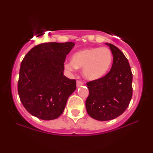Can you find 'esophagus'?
Listing matches in <instances>:
<instances>
[{"label":"esophagus","instance_id":"obj_1","mask_svg":"<svg viewBox=\"0 0 153 153\" xmlns=\"http://www.w3.org/2000/svg\"><path fill=\"white\" fill-rule=\"evenodd\" d=\"M83 85V83L82 82V81H76V87L77 88H79V87H81V85Z\"/></svg>","mask_w":153,"mask_h":153}]
</instances>
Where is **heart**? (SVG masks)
Returning a JSON list of instances; mask_svg holds the SVG:
<instances>
[{
	"instance_id": "1",
	"label": "heart",
	"mask_w": 153,
	"mask_h": 153,
	"mask_svg": "<svg viewBox=\"0 0 153 153\" xmlns=\"http://www.w3.org/2000/svg\"><path fill=\"white\" fill-rule=\"evenodd\" d=\"M111 51L106 47L87 48L75 53L72 61L64 64L65 69L72 72L83 68V76L88 80L95 81L105 76L111 66Z\"/></svg>"
}]
</instances>
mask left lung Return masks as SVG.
Listing matches in <instances>:
<instances>
[{"instance_id":"8db88e82","label":"left lung","mask_w":153,"mask_h":153,"mask_svg":"<svg viewBox=\"0 0 153 153\" xmlns=\"http://www.w3.org/2000/svg\"><path fill=\"white\" fill-rule=\"evenodd\" d=\"M114 56L110 72L97 80L88 82L85 101L88 114L100 121L115 119L128 107L132 96V73L124 54L112 44L106 43Z\"/></svg>"}]
</instances>
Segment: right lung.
<instances>
[{
	"label": "right lung",
	"instance_id": "obj_1",
	"mask_svg": "<svg viewBox=\"0 0 153 153\" xmlns=\"http://www.w3.org/2000/svg\"><path fill=\"white\" fill-rule=\"evenodd\" d=\"M74 43L47 42L35 46L21 63L18 93L25 108L45 120L58 118L76 90V80L63 74L66 56Z\"/></svg>",
	"mask_w": 153,
	"mask_h": 153
}]
</instances>
